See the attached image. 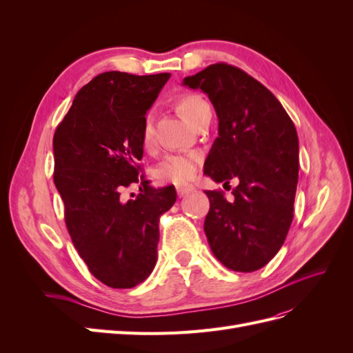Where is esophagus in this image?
<instances>
[{
    "label": "esophagus",
    "mask_w": 353,
    "mask_h": 353,
    "mask_svg": "<svg viewBox=\"0 0 353 353\" xmlns=\"http://www.w3.org/2000/svg\"><path fill=\"white\" fill-rule=\"evenodd\" d=\"M196 190V187L193 184H179L176 185V193L179 197H184L190 193H193V191Z\"/></svg>",
    "instance_id": "34e87169"
}]
</instances>
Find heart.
Here are the masks:
<instances>
[{
	"mask_svg": "<svg viewBox=\"0 0 353 353\" xmlns=\"http://www.w3.org/2000/svg\"><path fill=\"white\" fill-rule=\"evenodd\" d=\"M208 103L203 100L199 94H183L178 100V108L185 119L193 123L201 113V110L208 108ZM153 141V122L152 117L147 116L143 126V143L144 145H150ZM200 165V154L197 153H174L168 154L160 162L153 174L160 183H185L190 178H193L196 170Z\"/></svg>",
	"mask_w": 353,
	"mask_h": 353,
	"instance_id": "heart-1",
	"label": "heart"
}]
</instances>
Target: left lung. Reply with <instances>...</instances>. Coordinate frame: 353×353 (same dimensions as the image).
Listing matches in <instances>:
<instances>
[{
  "instance_id": "1",
  "label": "left lung",
  "mask_w": 353,
  "mask_h": 353,
  "mask_svg": "<svg viewBox=\"0 0 353 353\" xmlns=\"http://www.w3.org/2000/svg\"><path fill=\"white\" fill-rule=\"evenodd\" d=\"M183 83L208 94L219 121L205 175L225 184L239 179L232 201L222 191H205L210 249L228 270H261L281 249L293 221L299 175L294 123L268 88L227 63L210 65Z\"/></svg>"
}]
</instances>
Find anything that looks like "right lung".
I'll return each mask as SVG.
<instances>
[{
	"instance_id": "obj_1",
	"label": "right lung",
	"mask_w": 353,
	"mask_h": 353,
	"mask_svg": "<svg viewBox=\"0 0 353 353\" xmlns=\"http://www.w3.org/2000/svg\"><path fill=\"white\" fill-rule=\"evenodd\" d=\"M169 78L97 74L74 95L52 138L54 184L72 243L95 279L113 288L135 287L152 274L160 215L176 200L175 187L153 188L137 165L145 113ZM131 183L142 193L122 202Z\"/></svg>"
}]
</instances>
